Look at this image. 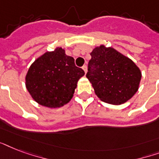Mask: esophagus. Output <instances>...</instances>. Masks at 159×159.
Masks as SVG:
<instances>
[{
    "instance_id": "esophagus-1",
    "label": "esophagus",
    "mask_w": 159,
    "mask_h": 159,
    "mask_svg": "<svg viewBox=\"0 0 159 159\" xmlns=\"http://www.w3.org/2000/svg\"><path fill=\"white\" fill-rule=\"evenodd\" d=\"M82 69H83V71H84V72H85V73H87V66H86V65H84V66L82 67Z\"/></svg>"
}]
</instances>
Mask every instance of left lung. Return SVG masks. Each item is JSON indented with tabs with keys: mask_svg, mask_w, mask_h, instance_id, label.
<instances>
[{
	"mask_svg": "<svg viewBox=\"0 0 159 159\" xmlns=\"http://www.w3.org/2000/svg\"><path fill=\"white\" fill-rule=\"evenodd\" d=\"M91 56L87 77L101 101L121 105L138 92L142 72L129 57L103 44L96 47Z\"/></svg>",
	"mask_w": 159,
	"mask_h": 159,
	"instance_id": "obj_1",
	"label": "left lung"
}]
</instances>
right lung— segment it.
I'll return each instance as SVG.
<instances>
[{
    "instance_id": "right-lung-1",
    "label": "right lung",
    "mask_w": 159,
    "mask_h": 159,
    "mask_svg": "<svg viewBox=\"0 0 159 159\" xmlns=\"http://www.w3.org/2000/svg\"><path fill=\"white\" fill-rule=\"evenodd\" d=\"M85 74L76 67L74 58L65 49L57 47L36 58L25 76V87L38 104L48 108H59L73 97L78 80Z\"/></svg>"
}]
</instances>
